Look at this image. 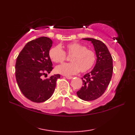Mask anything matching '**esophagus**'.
<instances>
[{
	"mask_svg": "<svg viewBox=\"0 0 135 135\" xmlns=\"http://www.w3.org/2000/svg\"><path fill=\"white\" fill-rule=\"evenodd\" d=\"M65 77H66V78L68 79H72L73 78V76H67Z\"/></svg>",
	"mask_w": 135,
	"mask_h": 135,
	"instance_id": "34e87169",
	"label": "esophagus"
}]
</instances>
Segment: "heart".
<instances>
[{"mask_svg": "<svg viewBox=\"0 0 135 135\" xmlns=\"http://www.w3.org/2000/svg\"><path fill=\"white\" fill-rule=\"evenodd\" d=\"M64 51L59 46L50 49L49 55L51 61L55 63H62L67 60V55L71 57V63H66L57 66L56 71L65 75L76 74L80 71L84 73L89 71L96 62V53L87 49L86 46L79 43L74 42L63 46Z\"/></svg>", "mask_w": 135, "mask_h": 135, "instance_id": "b5f03b06", "label": "heart"}]
</instances>
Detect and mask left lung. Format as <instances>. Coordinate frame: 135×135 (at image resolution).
I'll return each mask as SVG.
<instances>
[{
    "instance_id": "obj_1",
    "label": "left lung",
    "mask_w": 135,
    "mask_h": 135,
    "mask_svg": "<svg viewBox=\"0 0 135 135\" xmlns=\"http://www.w3.org/2000/svg\"><path fill=\"white\" fill-rule=\"evenodd\" d=\"M91 41L96 51L97 60L93 70L82 78L83 86L76 92L80 99L91 101L99 98L110 84L113 71V58L104 43L93 38H84Z\"/></svg>"
}]
</instances>
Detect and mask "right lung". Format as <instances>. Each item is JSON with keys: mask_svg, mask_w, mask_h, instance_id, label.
<instances>
[{"mask_svg": "<svg viewBox=\"0 0 135 135\" xmlns=\"http://www.w3.org/2000/svg\"><path fill=\"white\" fill-rule=\"evenodd\" d=\"M52 46L47 37L33 39L25 45L20 51L16 63V78L22 93L31 101L42 103L46 101L55 90L60 74L44 79L53 70L49 55Z\"/></svg>", "mask_w": 135, "mask_h": 135, "instance_id": "obj_1", "label": "right lung"}]
</instances>
